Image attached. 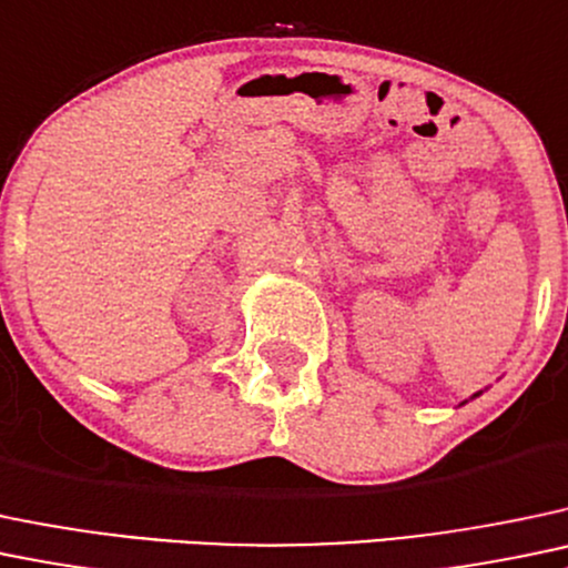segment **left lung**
Returning a JSON list of instances; mask_svg holds the SVG:
<instances>
[{"mask_svg": "<svg viewBox=\"0 0 568 568\" xmlns=\"http://www.w3.org/2000/svg\"><path fill=\"white\" fill-rule=\"evenodd\" d=\"M474 397H479V394H474Z\"/></svg>", "mask_w": 568, "mask_h": 568, "instance_id": "obj_1", "label": "left lung"}]
</instances>
